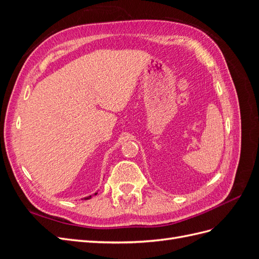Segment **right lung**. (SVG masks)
I'll return each instance as SVG.
<instances>
[{
  "label": "right lung",
  "mask_w": 259,
  "mask_h": 259,
  "mask_svg": "<svg viewBox=\"0 0 259 259\" xmlns=\"http://www.w3.org/2000/svg\"><path fill=\"white\" fill-rule=\"evenodd\" d=\"M97 193H95V195H96ZM92 198V195H90V197H86V198H84V200H89V199H91Z\"/></svg>",
  "instance_id": "right-lung-1"
}]
</instances>
